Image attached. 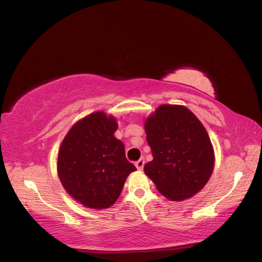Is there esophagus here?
<instances>
[{
  "instance_id": "1",
  "label": "esophagus",
  "mask_w": 262,
  "mask_h": 262,
  "mask_svg": "<svg viewBox=\"0 0 262 262\" xmlns=\"http://www.w3.org/2000/svg\"><path fill=\"white\" fill-rule=\"evenodd\" d=\"M135 165H136V167H137L139 170H141V169L143 168V166H145V159L140 158L138 162L135 163Z\"/></svg>"
}]
</instances>
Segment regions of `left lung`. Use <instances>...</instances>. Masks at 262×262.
<instances>
[{"label":"left lung","mask_w":262,"mask_h":262,"mask_svg":"<svg viewBox=\"0 0 262 262\" xmlns=\"http://www.w3.org/2000/svg\"><path fill=\"white\" fill-rule=\"evenodd\" d=\"M145 131L154 158L143 169L157 190L172 201L198 193L215 165L210 138L198 117L183 105L163 104L145 120Z\"/></svg>","instance_id":"left-lung-1"}]
</instances>
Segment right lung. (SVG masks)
I'll list each match as a JSON object with an SVG mask.
<instances>
[{"mask_svg":"<svg viewBox=\"0 0 262 262\" xmlns=\"http://www.w3.org/2000/svg\"><path fill=\"white\" fill-rule=\"evenodd\" d=\"M117 126L113 115L94 112L71 126L58 149L57 174L64 190L90 209L114 205L127 176L137 170L114 136Z\"/></svg>","mask_w":262,"mask_h":262,"instance_id":"obj_1","label":"right lung"}]
</instances>
